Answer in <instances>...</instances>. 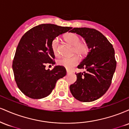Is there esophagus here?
<instances>
[{
  "label": "esophagus",
  "mask_w": 129,
  "mask_h": 129,
  "mask_svg": "<svg viewBox=\"0 0 129 129\" xmlns=\"http://www.w3.org/2000/svg\"><path fill=\"white\" fill-rule=\"evenodd\" d=\"M70 73V72L68 70H67V75H69Z\"/></svg>",
  "instance_id": "34e87169"
}]
</instances>
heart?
Segmentation results:
<instances>
[{
	"instance_id": "b5f03b06",
	"label": "heart",
	"mask_w": 129,
	"mask_h": 129,
	"mask_svg": "<svg viewBox=\"0 0 129 129\" xmlns=\"http://www.w3.org/2000/svg\"><path fill=\"white\" fill-rule=\"evenodd\" d=\"M66 41L73 47V52L79 56H84L87 52L88 48L85 42H80L79 36L76 34L69 33L64 36ZM51 48L54 54L58 56L59 54V39L55 38L51 42ZM79 61V57L77 56H73L70 57H62L57 62L59 65L64 67L67 69L71 70L78 64Z\"/></svg>"
}]
</instances>
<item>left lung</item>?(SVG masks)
<instances>
[{
	"mask_svg": "<svg viewBox=\"0 0 129 129\" xmlns=\"http://www.w3.org/2000/svg\"><path fill=\"white\" fill-rule=\"evenodd\" d=\"M69 32L82 36L89 49L78 66L85 71L76 74L77 80L70 90L79 101H93L104 95L110 86L116 67L115 50L107 38L95 29L74 28Z\"/></svg>",
	"mask_w": 129,
	"mask_h": 129,
	"instance_id": "1",
	"label": "left lung"
}]
</instances>
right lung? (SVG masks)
<instances>
[{
  "label": "right lung",
  "instance_id": "add662e5",
  "mask_svg": "<svg viewBox=\"0 0 129 129\" xmlns=\"http://www.w3.org/2000/svg\"><path fill=\"white\" fill-rule=\"evenodd\" d=\"M72 27L54 24H41L32 28L19 41L13 62V70L17 87L32 99L48 96L57 80L66 75L63 66L46 70L47 63L54 64L51 42Z\"/></svg>",
  "mask_w": 129,
  "mask_h": 129
}]
</instances>
